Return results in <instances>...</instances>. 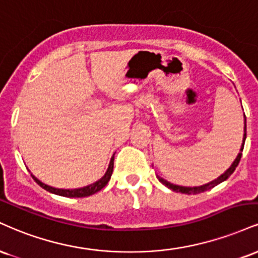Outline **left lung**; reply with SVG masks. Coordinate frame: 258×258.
Listing matches in <instances>:
<instances>
[{
	"mask_svg": "<svg viewBox=\"0 0 258 258\" xmlns=\"http://www.w3.org/2000/svg\"><path fill=\"white\" fill-rule=\"evenodd\" d=\"M244 117H245V114H244ZM245 139H246V118H245V119H244V138H243V144H241L240 153H238L237 158L234 159V162L232 163V165L229 166V168L227 169V170L223 172V174L221 175V176H219L217 178H215V180L211 181V182L205 183V184H203V186H198V187H184V186H178V184H174V183L168 182V181L164 180V178L160 177V176H157V178H158V180L163 184H164V186L168 187V188L172 189V190H174V192L184 193V195H198V193L205 192V190L214 188L215 186H217V184H220L221 182H223V181H226L227 178H228L233 174V172H234L235 168H237L238 164H239V162H240L241 152H243V150H244Z\"/></svg>",
	"mask_w": 258,
	"mask_h": 258,
	"instance_id": "obj_1",
	"label": "left lung"
}]
</instances>
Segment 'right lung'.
Here are the masks:
<instances>
[{
    "label": "right lung",
    "instance_id": "obj_1",
    "mask_svg": "<svg viewBox=\"0 0 258 258\" xmlns=\"http://www.w3.org/2000/svg\"><path fill=\"white\" fill-rule=\"evenodd\" d=\"M113 160H114V157H112L110 160V165H108L107 171H106V174L104 175V176L100 178V180L96 181V182L89 184V186L82 187V188H75V189L54 188V187L48 186V184L41 182V181H39L37 177L33 176V175H32V177H33V180H35L36 182H37L39 186L42 187V188H44L45 190H48V192H50V193H54V195L69 197V198H82V197H89V196L94 195V193L99 192L100 189L104 188L106 184L108 183V181H110V178H111L112 171H113Z\"/></svg>",
    "mask_w": 258,
    "mask_h": 258
}]
</instances>
